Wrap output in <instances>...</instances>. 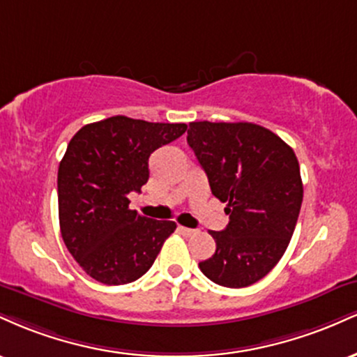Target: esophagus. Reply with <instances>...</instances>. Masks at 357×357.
<instances>
[{"mask_svg":"<svg viewBox=\"0 0 357 357\" xmlns=\"http://www.w3.org/2000/svg\"><path fill=\"white\" fill-rule=\"evenodd\" d=\"M178 231L181 233V235H184V236L196 235V230H192V228H186V227H178Z\"/></svg>","mask_w":357,"mask_h":357,"instance_id":"34e87169","label":"esophagus"}]
</instances>
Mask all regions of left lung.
Returning <instances> with one entry per match:
<instances>
[{"label": "left lung", "mask_w": 357, "mask_h": 357, "mask_svg": "<svg viewBox=\"0 0 357 357\" xmlns=\"http://www.w3.org/2000/svg\"><path fill=\"white\" fill-rule=\"evenodd\" d=\"M188 144L230 215L223 231H210L216 252L199 268L230 289L255 284L278 264L296 230L304 198L297 155L252 122H190Z\"/></svg>", "instance_id": "8db88e82"}]
</instances>
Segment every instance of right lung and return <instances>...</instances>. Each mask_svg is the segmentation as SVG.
<instances>
[{
	"label": "right lung",
	"mask_w": 357,
	"mask_h": 357,
	"mask_svg": "<svg viewBox=\"0 0 357 357\" xmlns=\"http://www.w3.org/2000/svg\"><path fill=\"white\" fill-rule=\"evenodd\" d=\"M186 124L114 116L84 126L59 166L61 238L85 273L105 285L137 280L153 267L174 221L129 210L127 195L149 179V155Z\"/></svg>",
	"instance_id": "right-lung-1"
}]
</instances>
